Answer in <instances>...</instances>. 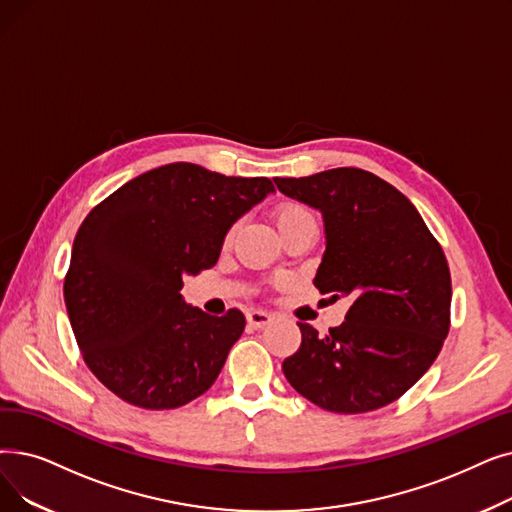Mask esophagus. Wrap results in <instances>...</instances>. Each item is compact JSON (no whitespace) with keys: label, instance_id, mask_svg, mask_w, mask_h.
<instances>
[{"label":"esophagus","instance_id":"1","mask_svg":"<svg viewBox=\"0 0 512 512\" xmlns=\"http://www.w3.org/2000/svg\"><path fill=\"white\" fill-rule=\"evenodd\" d=\"M272 320H274L272 314H268V311H261V309H251L247 314V322L251 328H265Z\"/></svg>","mask_w":512,"mask_h":512}]
</instances>
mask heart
<instances>
[{"label": "heart", "mask_w": 512, "mask_h": 512, "mask_svg": "<svg viewBox=\"0 0 512 512\" xmlns=\"http://www.w3.org/2000/svg\"><path fill=\"white\" fill-rule=\"evenodd\" d=\"M303 215H309L303 207L286 203V205H280V207L276 209V213H274V221H276V226H278V230H280V228H284L286 224H291V221H295V219H299V217H303ZM232 234H234V230H230V232H228V236H226V244L232 240Z\"/></svg>", "instance_id": "b5f03b06"}]
</instances>
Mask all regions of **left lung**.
Wrapping results in <instances>:
<instances>
[{"mask_svg": "<svg viewBox=\"0 0 512 512\" xmlns=\"http://www.w3.org/2000/svg\"><path fill=\"white\" fill-rule=\"evenodd\" d=\"M274 182L322 213L316 288L353 301L326 337L299 322L301 347L282 364L286 381L339 414L395 402L429 370L450 330L452 280L439 242L408 198L370 171L341 167Z\"/></svg>", "mask_w": 512, "mask_h": 512, "instance_id": "left-lung-1", "label": "left lung"}]
</instances>
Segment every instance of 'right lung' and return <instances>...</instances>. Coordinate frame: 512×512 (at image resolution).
I'll use <instances>...</instances> for the list:
<instances>
[{"label": "right lung", "instance_id": "right-lung-1", "mask_svg": "<svg viewBox=\"0 0 512 512\" xmlns=\"http://www.w3.org/2000/svg\"><path fill=\"white\" fill-rule=\"evenodd\" d=\"M272 192L268 177L171 163L85 217L64 303L83 360L106 389L138 408L171 410L215 383L244 316L188 305L182 278L213 268L228 230Z\"/></svg>", "mask_w": 512, "mask_h": 512}]
</instances>
